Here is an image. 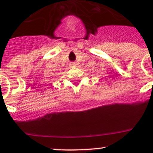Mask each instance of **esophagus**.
Here are the masks:
<instances>
[{"mask_svg": "<svg viewBox=\"0 0 153 153\" xmlns=\"http://www.w3.org/2000/svg\"><path fill=\"white\" fill-rule=\"evenodd\" d=\"M70 66H71V67H75V62H72L70 64Z\"/></svg>", "mask_w": 153, "mask_h": 153, "instance_id": "obj_1", "label": "esophagus"}]
</instances>
